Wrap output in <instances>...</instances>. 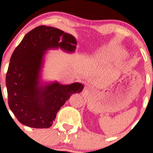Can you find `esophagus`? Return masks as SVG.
<instances>
[{
  "label": "esophagus",
  "mask_w": 153,
  "mask_h": 153,
  "mask_svg": "<svg viewBox=\"0 0 153 153\" xmlns=\"http://www.w3.org/2000/svg\"><path fill=\"white\" fill-rule=\"evenodd\" d=\"M89 90H90V86H86L85 88H84V92H89Z\"/></svg>",
  "instance_id": "esophagus-1"
}]
</instances>
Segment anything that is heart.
Listing matches in <instances>:
<instances>
[{"instance_id":"obj_1","label":"heart","mask_w":153,"mask_h":153,"mask_svg":"<svg viewBox=\"0 0 153 153\" xmlns=\"http://www.w3.org/2000/svg\"><path fill=\"white\" fill-rule=\"evenodd\" d=\"M114 54H115V55H116V56H119L120 57V56H121V55H122L123 52H121V51L120 50V49H117V50L115 51V52Z\"/></svg>"}]
</instances>
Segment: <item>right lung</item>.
Returning a JSON list of instances; mask_svg holds the SVG:
<instances>
[{"mask_svg":"<svg viewBox=\"0 0 153 153\" xmlns=\"http://www.w3.org/2000/svg\"><path fill=\"white\" fill-rule=\"evenodd\" d=\"M60 47L73 52L72 35L54 27L40 26L29 32L14 50L6 76L10 109L21 124L34 128H49L61 107L84 85L58 83L38 86V76L44 52Z\"/></svg>","mask_w":153,"mask_h":153,"instance_id":"right-lung-1","label":"right lung"}]
</instances>
